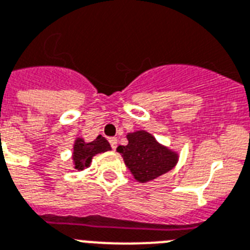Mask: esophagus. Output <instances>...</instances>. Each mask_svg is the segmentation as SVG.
Listing matches in <instances>:
<instances>
[{
    "label": "esophagus",
    "mask_w": 250,
    "mask_h": 250,
    "mask_svg": "<svg viewBox=\"0 0 250 250\" xmlns=\"http://www.w3.org/2000/svg\"><path fill=\"white\" fill-rule=\"evenodd\" d=\"M108 142H110V144H111V148L115 150V149L117 148V139H116V138H110V140H108Z\"/></svg>",
    "instance_id": "esophagus-1"
}]
</instances>
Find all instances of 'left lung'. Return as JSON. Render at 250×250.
<instances>
[{
	"label": "left lung",
	"instance_id": "1",
	"mask_svg": "<svg viewBox=\"0 0 250 250\" xmlns=\"http://www.w3.org/2000/svg\"><path fill=\"white\" fill-rule=\"evenodd\" d=\"M127 146H119L116 150L123 155L125 166L136 181L142 183L155 180L169 172L178 162V154L162 146L148 131L138 130L126 135Z\"/></svg>",
	"mask_w": 250,
	"mask_h": 250
}]
</instances>
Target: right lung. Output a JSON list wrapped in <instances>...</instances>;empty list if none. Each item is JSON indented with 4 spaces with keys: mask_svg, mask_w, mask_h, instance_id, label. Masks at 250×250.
<instances>
[{
    "mask_svg": "<svg viewBox=\"0 0 250 250\" xmlns=\"http://www.w3.org/2000/svg\"><path fill=\"white\" fill-rule=\"evenodd\" d=\"M111 150L110 143L102 135H99L93 142L86 143L81 138H77L73 146V164L74 168L83 170L89 167L92 158L99 153Z\"/></svg>",
    "mask_w": 250,
    "mask_h": 250,
    "instance_id": "obj_1",
    "label": "right lung"
}]
</instances>
